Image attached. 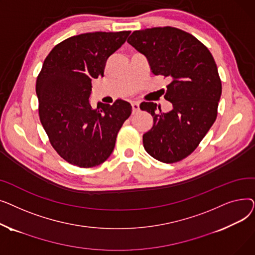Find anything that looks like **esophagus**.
<instances>
[{
  "mask_svg": "<svg viewBox=\"0 0 255 255\" xmlns=\"http://www.w3.org/2000/svg\"><path fill=\"white\" fill-rule=\"evenodd\" d=\"M131 105H132V111H133V114H134V113H136V112H138V111H139V103H138V102L134 101V102H132V103H131Z\"/></svg>",
  "mask_w": 255,
  "mask_h": 255,
  "instance_id": "1",
  "label": "esophagus"
}]
</instances>
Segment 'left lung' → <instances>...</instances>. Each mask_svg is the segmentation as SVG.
<instances>
[{"label": "left lung", "instance_id": "obj_1", "mask_svg": "<svg viewBox=\"0 0 255 255\" xmlns=\"http://www.w3.org/2000/svg\"><path fill=\"white\" fill-rule=\"evenodd\" d=\"M127 42L143 55L153 74L170 79L163 91L172 107L162 113L154 102H141L153 117L142 135L144 150L163 163L190 155L217 118L221 80L209 49L191 34L172 26L135 31Z\"/></svg>", "mask_w": 255, "mask_h": 255}]
</instances>
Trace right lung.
I'll return each instance as SVG.
<instances>
[{"mask_svg": "<svg viewBox=\"0 0 255 255\" xmlns=\"http://www.w3.org/2000/svg\"><path fill=\"white\" fill-rule=\"evenodd\" d=\"M129 31L93 32L56 45L37 77L39 117L57 153L78 167L103 163L132 106L124 100L91 106L92 79L103 77L106 62L122 46Z\"/></svg>", "mask_w": 255, "mask_h": 255, "instance_id": "add662e5", "label": "right lung"}]
</instances>
